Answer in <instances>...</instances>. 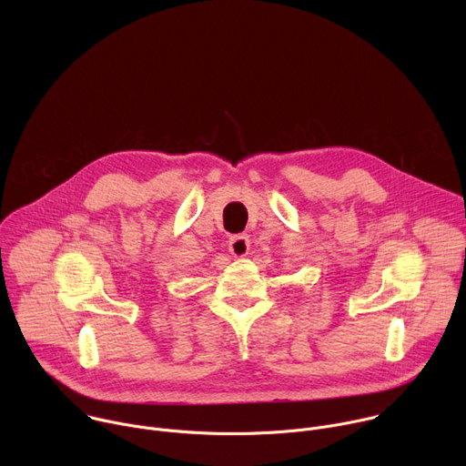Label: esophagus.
I'll return each instance as SVG.
<instances>
[{
	"instance_id": "esophagus-1",
	"label": "esophagus",
	"mask_w": 466,
	"mask_h": 466,
	"mask_svg": "<svg viewBox=\"0 0 466 466\" xmlns=\"http://www.w3.org/2000/svg\"><path fill=\"white\" fill-rule=\"evenodd\" d=\"M248 248H250V241H248V236H245V234H238L228 239V250L236 258L247 256Z\"/></svg>"
}]
</instances>
